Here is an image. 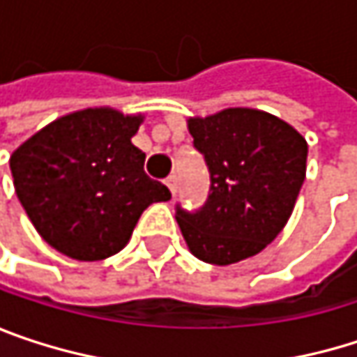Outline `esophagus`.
Returning <instances> with one entry per match:
<instances>
[{
    "instance_id": "esophagus-1",
    "label": "esophagus",
    "mask_w": 357,
    "mask_h": 357,
    "mask_svg": "<svg viewBox=\"0 0 357 357\" xmlns=\"http://www.w3.org/2000/svg\"><path fill=\"white\" fill-rule=\"evenodd\" d=\"M165 183H167V188L172 190V194L178 192V176H169V178L165 179Z\"/></svg>"
}]
</instances>
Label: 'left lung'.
<instances>
[{
  "label": "left lung",
  "mask_w": 357,
  "mask_h": 357,
  "mask_svg": "<svg viewBox=\"0 0 357 357\" xmlns=\"http://www.w3.org/2000/svg\"><path fill=\"white\" fill-rule=\"evenodd\" d=\"M211 185L196 208L176 204L190 252L234 264L266 248L285 227L306 178V140L283 119L256 109H225L188 123Z\"/></svg>",
  "instance_id": "obj_1"
}]
</instances>
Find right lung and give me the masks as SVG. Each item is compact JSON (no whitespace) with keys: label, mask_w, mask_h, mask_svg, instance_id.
<instances>
[{"label":"right lung","mask_w":357,"mask_h":357,"mask_svg":"<svg viewBox=\"0 0 357 357\" xmlns=\"http://www.w3.org/2000/svg\"><path fill=\"white\" fill-rule=\"evenodd\" d=\"M142 117L84 109L55 119L10 159L18 200L40 238L76 260H103L123 248L153 202L172 198L144 174L132 144Z\"/></svg>","instance_id":"obj_1"}]
</instances>
